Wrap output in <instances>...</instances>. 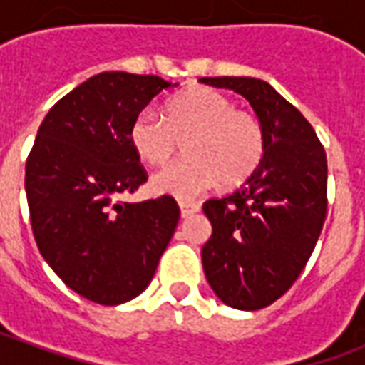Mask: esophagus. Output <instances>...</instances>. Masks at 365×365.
Here are the masks:
<instances>
[{"instance_id":"1","label":"esophagus","mask_w":365,"mask_h":365,"mask_svg":"<svg viewBox=\"0 0 365 365\" xmlns=\"http://www.w3.org/2000/svg\"><path fill=\"white\" fill-rule=\"evenodd\" d=\"M180 211H182V217L183 219H187V217H191V215H195L199 211V205L197 203H180Z\"/></svg>"}]
</instances>
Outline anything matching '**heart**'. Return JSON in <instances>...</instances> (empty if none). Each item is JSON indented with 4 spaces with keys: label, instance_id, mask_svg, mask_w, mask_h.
Wrapping results in <instances>:
<instances>
[{
    "label": "heart",
    "instance_id": "obj_1",
    "mask_svg": "<svg viewBox=\"0 0 365 365\" xmlns=\"http://www.w3.org/2000/svg\"><path fill=\"white\" fill-rule=\"evenodd\" d=\"M128 140L146 164H164L185 140V158L168 164L152 175L154 193L193 199L221 183H245L266 154V130L254 113L237 109L229 97L209 88L185 90L166 105V119L154 111H140Z\"/></svg>",
    "mask_w": 365,
    "mask_h": 365
}]
</instances>
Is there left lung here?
Instances as JSON below:
<instances>
[{
  "mask_svg": "<svg viewBox=\"0 0 365 365\" xmlns=\"http://www.w3.org/2000/svg\"><path fill=\"white\" fill-rule=\"evenodd\" d=\"M246 97L266 130L264 160L245 185L209 199L213 235L201 250L225 305L258 311L295 283L327 219V152L297 107L256 78H201Z\"/></svg>",
  "mask_w": 365,
  "mask_h": 365,
  "instance_id": "obj_1",
  "label": "left lung"
}]
</instances>
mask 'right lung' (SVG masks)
Listing matches in <instances>:
<instances>
[{
  "label": "right lung",
  "instance_id": "right-lung-1",
  "mask_svg": "<svg viewBox=\"0 0 365 365\" xmlns=\"http://www.w3.org/2000/svg\"><path fill=\"white\" fill-rule=\"evenodd\" d=\"M168 88L158 76H93L52 105L29 152L36 246L70 289L99 305H120L148 287L180 221L170 195L119 201L148 180L128 140L130 123Z\"/></svg>",
  "mask_w": 365,
  "mask_h": 365
}]
</instances>
